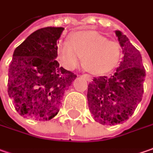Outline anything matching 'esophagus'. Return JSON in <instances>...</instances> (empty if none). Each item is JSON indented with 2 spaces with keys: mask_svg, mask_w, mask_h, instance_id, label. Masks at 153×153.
<instances>
[{
  "mask_svg": "<svg viewBox=\"0 0 153 153\" xmlns=\"http://www.w3.org/2000/svg\"><path fill=\"white\" fill-rule=\"evenodd\" d=\"M83 77H85V78L86 79L87 81L90 82L92 80V78H91V75H89V74H84V75H83Z\"/></svg>",
  "mask_w": 153,
  "mask_h": 153,
  "instance_id": "34e87169",
  "label": "esophagus"
}]
</instances>
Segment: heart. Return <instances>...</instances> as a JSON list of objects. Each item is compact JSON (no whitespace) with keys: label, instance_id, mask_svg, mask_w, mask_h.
I'll list each match as a JSON object with an SVG mask.
<instances>
[{"label":"heart","instance_id":"1","mask_svg":"<svg viewBox=\"0 0 153 153\" xmlns=\"http://www.w3.org/2000/svg\"><path fill=\"white\" fill-rule=\"evenodd\" d=\"M58 59L67 69L75 68L83 56V65L93 74H108L118 66L121 47L118 42L96 31H78L72 34L70 43L60 42Z\"/></svg>","mask_w":153,"mask_h":153}]
</instances>
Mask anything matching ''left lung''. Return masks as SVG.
I'll return each mask as SVG.
<instances>
[{
	"label": "left lung",
	"mask_w": 153,
	"mask_h": 153,
	"mask_svg": "<svg viewBox=\"0 0 153 153\" xmlns=\"http://www.w3.org/2000/svg\"><path fill=\"white\" fill-rule=\"evenodd\" d=\"M123 57L116 73L94 78L88 85V107L95 120L103 125L121 124L129 119L143 95L146 70L140 51L128 37L115 30Z\"/></svg>",
	"instance_id": "left-lung-1"
}]
</instances>
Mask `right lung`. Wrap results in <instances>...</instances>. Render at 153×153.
<instances>
[{
    "mask_svg": "<svg viewBox=\"0 0 153 153\" xmlns=\"http://www.w3.org/2000/svg\"><path fill=\"white\" fill-rule=\"evenodd\" d=\"M64 28L46 27L26 38L13 52L8 69V95L21 116L48 121L76 75L59 67L56 41Z\"/></svg>",
    "mask_w": 153,
    "mask_h": 153,
    "instance_id": "obj_1",
    "label": "right lung"
}]
</instances>
